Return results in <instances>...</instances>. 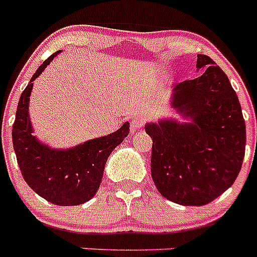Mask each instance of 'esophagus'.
I'll use <instances>...</instances> for the list:
<instances>
[{"mask_svg":"<svg viewBox=\"0 0 257 257\" xmlns=\"http://www.w3.org/2000/svg\"><path fill=\"white\" fill-rule=\"evenodd\" d=\"M144 123H145V119L143 117H135V118H133V119H131V122H130V127H131V131H136V130H139V128H142L143 126H144Z\"/></svg>","mask_w":257,"mask_h":257,"instance_id":"esophagus-1","label":"esophagus"}]
</instances>
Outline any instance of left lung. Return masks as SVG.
Returning a JSON list of instances; mask_svg holds the SVG:
<instances>
[{"label": "left lung", "mask_w": 257, "mask_h": 257, "mask_svg": "<svg viewBox=\"0 0 257 257\" xmlns=\"http://www.w3.org/2000/svg\"><path fill=\"white\" fill-rule=\"evenodd\" d=\"M205 73L175 87L174 104L194 123H149L152 179L158 192L183 206L207 205L233 185L242 167L246 124L229 78L207 55Z\"/></svg>", "instance_id": "left-lung-1"}]
</instances>
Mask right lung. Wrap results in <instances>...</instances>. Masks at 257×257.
<instances>
[{"label":"right lung","mask_w":257,"mask_h":257,"mask_svg":"<svg viewBox=\"0 0 257 257\" xmlns=\"http://www.w3.org/2000/svg\"><path fill=\"white\" fill-rule=\"evenodd\" d=\"M40 65L20 95L13 124V144L23 178L38 196L58 206H77L95 196L109 154L130 133L124 122L113 134L90 140L69 151H55L32 135L28 104L33 81L44 72L56 54Z\"/></svg>","instance_id":"add662e5"}]
</instances>
